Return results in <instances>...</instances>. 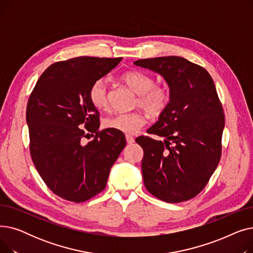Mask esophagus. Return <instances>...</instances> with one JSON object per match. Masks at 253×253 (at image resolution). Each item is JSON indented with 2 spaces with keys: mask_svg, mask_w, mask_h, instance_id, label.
Instances as JSON below:
<instances>
[{
  "mask_svg": "<svg viewBox=\"0 0 253 253\" xmlns=\"http://www.w3.org/2000/svg\"><path fill=\"white\" fill-rule=\"evenodd\" d=\"M126 141H127L128 144H132L134 142V138H133V136H131V135H126Z\"/></svg>",
  "mask_w": 253,
  "mask_h": 253,
  "instance_id": "esophagus-1",
  "label": "esophagus"
}]
</instances>
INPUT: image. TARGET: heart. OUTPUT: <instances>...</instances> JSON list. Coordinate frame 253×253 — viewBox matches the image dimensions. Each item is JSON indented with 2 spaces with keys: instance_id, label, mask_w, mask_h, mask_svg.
Wrapping results in <instances>:
<instances>
[{
  "instance_id": "heart-1",
  "label": "heart",
  "mask_w": 253,
  "mask_h": 253,
  "mask_svg": "<svg viewBox=\"0 0 253 253\" xmlns=\"http://www.w3.org/2000/svg\"><path fill=\"white\" fill-rule=\"evenodd\" d=\"M122 80L138 95L136 104L149 114L159 116L167 108L170 99L168 88L155 85L154 79L151 76L139 71H129L123 74ZM89 98L97 110H108L109 95L104 78H99L93 82L89 89ZM144 123L145 116L140 112L118 113L105 118L103 126L123 133L133 134L136 133Z\"/></svg>"
}]
</instances>
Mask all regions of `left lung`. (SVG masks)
<instances>
[{"mask_svg":"<svg viewBox=\"0 0 253 253\" xmlns=\"http://www.w3.org/2000/svg\"><path fill=\"white\" fill-rule=\"evenodd\" d=\"M133 63L162 76L170 93L167 108L148 130L164 140H135L144 153V187L168 203L190 200L205 188L220 160L224 116L213 80L202 66L178 56Z\"/></svg>","mask_w":253,"mask_h":253,"instance_id":"8db88e82","label":"left lung"}]
</instances>
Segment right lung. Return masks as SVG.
<instances>
[{"label":"right lung","instance_id":"1","mask_svg":"<svg viewBox=\"0 0 253 253\" xmlns=\"http://www.w3.org/2000/svg\"><path fill=\"white\" fill-rule=\"evenodd\" d=\"M122 58L81 56L51 64L39 78L26 108L31 155L47 187L64 200H89L106 185L126 145L117 130L98 132V113L89 98L93 82ZM87 130L97 134L82 144Z\"/></svg>","mask_w":253,"mask_h":253}]
</instances>
